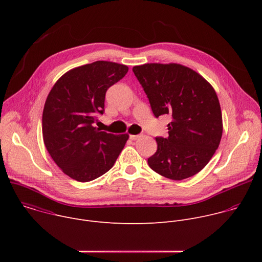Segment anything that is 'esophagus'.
<instances>
[{
  "label": "esophagus",
  "mask_w": 262,
  "mask_h": 262,
  "mask_svg": "<svg viewBox=\"0 0 262 262\" xmlns=\"http://www.w3.org/2000/svg\"><path fill=\"white\" fill-rule=\"evenodd\" d=\"M129 138H130V140H137L139 138V136L138 135H132V136H129Z\"/></svg>",
  "instance_id": "esophagus-1"
}]
</instances>
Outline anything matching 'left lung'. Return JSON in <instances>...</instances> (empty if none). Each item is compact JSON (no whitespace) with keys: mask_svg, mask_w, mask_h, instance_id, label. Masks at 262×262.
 <instances>
[{"mask_svg":"<svg viewBox=\"0 0 262 262\" xmlns=\"http://www.w3.org/2000/svg\"><path fill=\"white\" fill-rule=\"evenodd\" d=\"M157 118L170 115L167 138L148 165L173 180L189 178L210 161L223 134L222 112L212 86L195 70L176 63L134 66Z\"/></svg>","mask_w":262,"mask_h":262,"instance_id":"obj_1","label":"left lung"}]
</instances>
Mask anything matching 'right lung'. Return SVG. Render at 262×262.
<instances>
[{"label":"right lung","mask_w":262,"mask_h":262,"mask_svg":"<svg viewBox=\"0 0 262 262\" xmlns=\"http://www.w3.org/2000/svg\"><path fill=\"white\" fill-rule=\"evenodd\" d=\"M128 71L123 64L96 61L76 67L56 82L45 103L43 142L57 166L70 178L91 181L114 166L128 135L100 132L106 90Z\"/></svg>","instance_id":"add662e5"}]
</instances>
